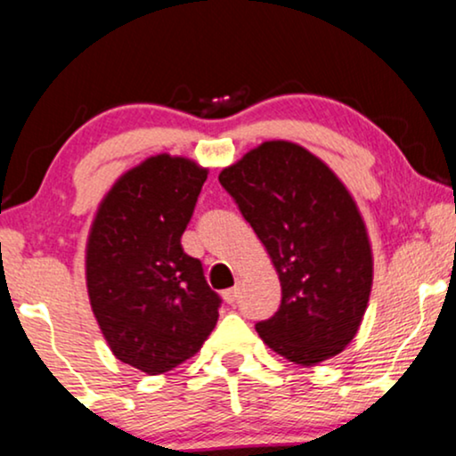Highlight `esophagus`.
I'll return each mask as SVG.
<instances>
[{
  "instance_id": "1",
  "label": "esophagus",
  "mask_w": 456,
  "mask_h": 456,
  "mask_svg": "<svg viewBox=\"0 0 456 456\" xmlns=\"http://www.w3.org/2000/svg\"><path fill=\"white\" fill-rule=\"evenodd\" d=\"M224 300H226L228 305H234V302L239 300V288H230L224 291Z\"/></svg>"
}]
</instances>
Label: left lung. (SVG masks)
<instances>
[{
    "mask_svg": "<svg viewBox=\"0 0 456 456\" xmlns=\"http://www.w3.org/2000/svg\"><path fill=\"white\" fill-rule=\"evenodd\" d=\"M219 183L251 224L281 281V306L256 325L271 351L297 365L340 355L363 322L374 281L355 199L300 143L273 139L222 168Z\"/></svg>",
    "mask_w": 456,
    "mask_h": 456,
    "instance_id": "8db88e82",
    "label": "left lung"
}]
</instances>
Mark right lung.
Here are the masks:
<instances>
[{
  "label": "right lung",
  "instance_id": "obj_1",
  "mask_svg": "<svg viewBox=\"0 0 456 456\" xmlns=\"http://www.w3.org/2000/svg\"><path fill=\"white\" fill-rule=\"evenodd\" d=\"M209 168L156 154L128 168L101 199L84 251L88 300L110 351L156 376L200 351L219 297L182 247Z\"/></svg>",
  "mask_w": 456,
  "mask_h": 456
}]
</instances>
